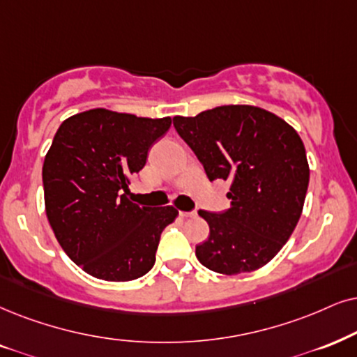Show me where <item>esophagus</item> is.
<instances>
[{
    "instance_id": "1",
    "label": "esophagus",
    "mask_w": 357,
    "mask_h": 357,
    "mask_svg": "<svg viewBox=\"0 0 357 357\" xmlns=\"http://www.w3.org/2000/svg\"><path fill=\"white\" fill-rule=\"evenodd\" d=\"M179 215H181V218H194V215H196V212H194V211H191V212L181 211V212H179Z\"/></svg>"
}]
</instances>
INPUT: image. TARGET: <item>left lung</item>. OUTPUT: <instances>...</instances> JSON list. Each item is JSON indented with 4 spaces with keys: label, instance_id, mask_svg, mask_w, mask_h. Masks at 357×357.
<instances>
[{
    "label": "left lung",
    "instance_id": "1",
    "mask_svg": "<svg viewBox=\"0 0 357 357\" xmlns=\"http://www.w3.org/2000/svg\"><path fill=\"white\" fill-rule=\"evenodd\" d=\"M176 132L196 153L207 178L231 181V207L199 211L209 238L196 247L204 267L237 275L267 265L295 231L310 166L291 125L254 105H222L174 116Z\"/></svg>",
    "mask_w": 357,
    "mask_h": 357
}]
</instances>
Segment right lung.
<instances>
[{"label":"right lung","mask_w":357,"mask_h":357,"mask_svg":"<svg viewBox=\"0 0 357 357\" xmlns=\"http://www.w3.org/2000/svg\"><path fill=\"white\" fill-rule=\"evenodd\" d=\"M171 119L92 108L59 126L43 166L46 215L57 242L84 272L130 282L150 272L174 206L146 207L128 184Z\"/></svg>","instance_id":"right-lung-1"}]
</instances>
